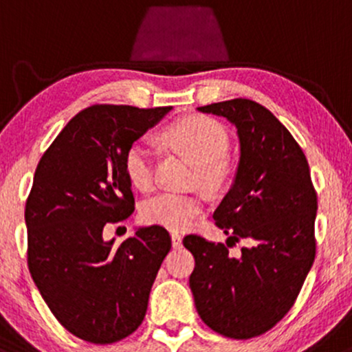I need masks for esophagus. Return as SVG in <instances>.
<instances>
[{"label": "esophagus", "mask_w": 352, "mask_h": 352, "mask_svg": "<svg viewBox=\"0 0 352 352\" xmlns=\"http://www.w3.org/2000/svg\"><path fill=\"white\" fill-rule=\"evenodd\" d=\"M171 241H173V248H181V246H183V236H181L177 231L171 232Z\"/></svg>", "instance_id": "esophagus-1"}]
</instances>
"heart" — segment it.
Returning a JSON list of instances; mask_svg holds the SVG:
<instances>
[{"label": "heart", "mask_w": 352, "mask_h": 352, "mask_svg": "<svg viewBox=\"0 0 352 352\" xmlns=\"http://www.w3.org/2000/svg\"><path fill=\"white\" fill-rule=\"evenodd\" d=\"M164 138L177 151L195 163V177L209 189H219L232 175L229 134L219 121L209 116L181 118L164 129ZM124 173L138 189L155 184V151L146 138L134 140L124 153ZM204 209V196L197 191H164L149 197L141 206L144 223L181 231L191 226Z\"/></svg>", "instance_id": "heart-1"}]
</instances>
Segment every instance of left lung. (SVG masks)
I'll return each mask as SVG.
<instances>
[{
    "mask_svg": "<svg viewBox=\"0 0 352 352\" xmlns=\"http://www.w3.org/2000/svg\"><path fill=\"white\" fill-rule=\"evenodd\" d=\"M197 109L236 126L241 156L212 214L229 234L226 244L197 234L183 239L196 261L189 287L212 331L251 339L287 314L313 266L318 197L302 149L270 109L244 98ZM241 239L250 246L232 258L227 248Z\"/></svg>",
    "mask_w": 352,
    "mask_h": 352,
    "instance_id": "left-lung-1",
    "label": "left lung"
}]
</instances>
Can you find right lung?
<instances>
[{
    "mask_svg": "<svg viewBox=\"0 0 352 352\" xmlns=\"http://www.w3.org/2000/svg\"><path fill=\"white\" fill-rule=\"evenodd\" d=\"M171 106L94 104L78 113L39 160L26 201L28 267L54 318L93 344H113L143 322L149 291L171 250L161 226L123 243L102 239L134 211L124 153Z\"/></svg>",
    "mask_w": 352,
    "mask_h": 352,
    "instance_id": "right-lung-1",
    "label": "right lung"
}]
</instances>
